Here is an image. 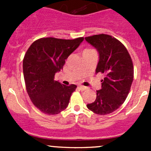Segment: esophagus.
<instances>
[{
	"label": "esophagus",
	"mask_w": 151,
	"mask_h": 151,
	"mask_svg": "<svg viewBox=\"0 0 151 151\" xmlns=\"http://www.w3.org/2000/svg\"><path fill=\"white\" fill-rule=\"evenodd\" d=\"M78 88H80V89L81 90V91H85V90H86V89H87L86 87H85V86H82V85H80V86H78Z\"/></svg>",
	"instance_id": "obj_1"
}]
</instances>
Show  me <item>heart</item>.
<instances>
[{"instance_id": "1", "label": "heart", "mask_w": 151, "mask_h": 151, "mask_svg": "<svg viewBox=\"0 0 151 151\" xmlns=\"http://www.w3.org/2000/svg\"><path fill=\"white\" fill-rule=\"evenodd\" d=\"M88 51H91V50H85L84 52H88Z\"/></svg>"}]
</instances>
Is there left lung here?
<instances>
[{"label": "left lung", "mask_w": 151, "mask_h": 151, "mask_svg": "<svg viewBox=\"0 0 151 151\" xmlns=\"http://www.w3.org/2000/svg\"><path fill=\"white\" fill-rule=\"evenodd\" d=\"M85 39L99 53L96 74H104L96 99L87 107L98 115L112 113L123 104L130 91L134 79L132 58L124 45L109 35H94Z\"/></svg>", "instance_id": "obj_1"}]
</instances>
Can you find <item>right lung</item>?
I'll list each match as a JSON object with an SVG mask.
<instances>
[{"mask_svg":"<svg viewBox=\"0 0 151 151\" xmlns=\"http://www.w3.org/2000/svg\"><path fill=\"white\" fill-rule=\"evenodd\" d=\"M42 38L35 41L23 59V74L28 94L33 104L42 112L56 115L68 106L77 85L66 86L55 80L68 56L83 42Z\"/></svg>","mask_w":151,"mask_h":151,"instance_id":"1","label":"right lung"}]
</instances>
